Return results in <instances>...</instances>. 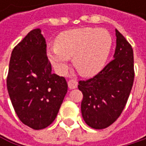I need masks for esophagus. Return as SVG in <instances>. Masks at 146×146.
I'll return each mask as SVG.
<instances>
[{
	"instance_id": "esophagus-1",
	"label": "esophagus",
	"mask_w": 146,
	"mask_h": 146,
	"mask_svg": "<svg viewBox=\"0 0 146 146\" xmlns=\"http://www.w3.org/2000/svg\"><path fill=\"white\" fill-rule=\"evenodd\" d=\"M68 84L70 89H75L78 86V81L76 79H69V81L68 82Z\"/></svg>"
}]
</instances>
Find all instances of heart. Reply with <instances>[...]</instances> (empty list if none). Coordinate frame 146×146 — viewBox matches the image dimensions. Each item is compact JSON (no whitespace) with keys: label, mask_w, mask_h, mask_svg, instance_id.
Returning a JSON list of instances; mask_svg holds the SVG:
<instances>
[{"label":"heart","mask_w":146,"mask_h":146,"mask_svg":"<svg viewBox=\"0 0 146 146\" xmlns=\"http://www.w3.org/2000/svg\"><path fill=\"white\" fill-rule=\"evenodd\" d=\"M56 45L47 48V55L54 68L64 73L71 57L78 73L86 77L94 76L105 66L109 56L112 38L103 29L84 28L61 33Z\"/></svg>","instance_id":"heart-1"}]
</instances>
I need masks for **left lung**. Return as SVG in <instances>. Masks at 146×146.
I'll return each mask as SVG.
<instances>
[{
    "mask_svg": "<svg viewBox=\"0 0 146 146\" xmlns=\"http://www.w3.org/2000/svg\"><path fill=\"white\" fill-rule=\"evenodd\" d=\"M116 36L114 59L93 78L79 80L78 85L83 93V118L90 127L96 129L109 127L119 117L133 84V48L117 29Z\"/></svg>",
    "mask_w": 146,
    "mask_h": 146,
    "instance_id": "8db88e82",
    "label": "left lung"
}]
</instances>
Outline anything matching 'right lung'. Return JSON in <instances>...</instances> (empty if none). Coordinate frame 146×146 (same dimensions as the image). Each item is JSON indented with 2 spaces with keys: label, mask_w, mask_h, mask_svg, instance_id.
I'll return each mask as SVG.
<instances>
[{
  "label": "right lung",
  "mask_w": 146,
  "mask_h": 146,
  "mask_svg": "<svg viewBox=\"0 0 146 146\" xmlns=\"http://www.w3.org/2000/svg\"><path fill=\"white\" fill-rule=\"evenodd\" d=\"M7 86L15 112L23 124L38 130L56 119L68 84L64 77L51 73L40 29L31 30L14 47Z\"/></svg>",
  "instance_id": "obj_1"
}]
</instances>
